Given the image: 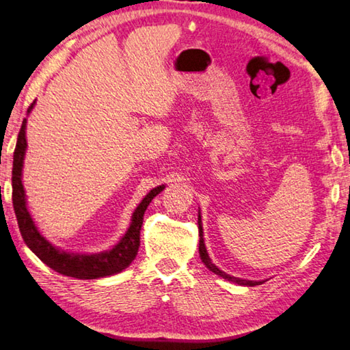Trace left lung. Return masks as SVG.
<instances>
[{
  "mask_svg": "<svg viewBox=\"0 0 350 350\" xmlns=\"http://www.w3.org/2000/svg\"><path fill=\"white\" fill-rule=\"evenodd\" d=\"M198 232H200V246H198V251H200V257H202V262L204 263L206 267L209 268L211 271L219 274L220 278L226 279V280H231V282H236L239 285H248V287H254V285H259L262 284L260 280L257 282V280H245V279H239V278H234V276H229L225 271H221L217 268L213 262H211L209 256H208V251H206V246H204V240H203V228H202V219L198 217Z\"/></svg>",
  "mask_w": 350,
  "mask_h": 350,
  "instance_id": "8db88e82",
  "label": "left lung"
}]
</instances>
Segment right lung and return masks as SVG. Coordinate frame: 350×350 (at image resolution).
<instances>
[{"label": "right lung", "mask_w": 350, "mask_h": 350, "mask_svg": "<svg viewBox=\"0 0 350 350\" xmlns=\"http://www.w3.org/2000/svg\"><path fill=\"white\" fill-rule=\"evenodd\" d=\"M36 104V102H33ZM33 104L27 108V113L32 110ZM26 119H23L18 139H16V147L14 152V169H12V203L14 211L18 221V228L21 237L25 243L36 253L40 260L44 262L46 265L53 268L57 273L65 274V276L77 278V279H97L116 274L127 268L137 254L139 250V234L142 220H144V213L147 206L150 204L152 200L163 191L164 186H158L152 189L147 193L146 198L142 200L139 206L135 209L133 217H131V225L125 236L121 239L113 250L105 251L100 254H74L66 253V251L57 250L55 246L51 245L48 240L42 237L38 229L33 223L29 211L26 208V197L25 189L21 183V169L23 159H25L26 152Z\"/></svg>", "instance_id": "1"}]
</instances>
